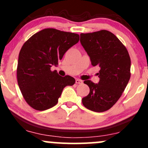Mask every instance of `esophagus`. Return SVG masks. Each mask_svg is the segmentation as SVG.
<instances>
[{"instance_id":"esophagus-1","label":"esophagus","mask_w":148,"mask_h":148,"mask_svg":"<svg viewBox=\"0 0 148 148\" xmlns=\"http://www.w3.org/2000/svg\"><path fill=\"white\" fill-rule=\"evenodd\" d=\"M82 83H83V82H82V80H80V79H76V84H82Z\"/></svg>"}]
</instances>
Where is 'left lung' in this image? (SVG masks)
I'll return each mask as SVG.
<instances>
[{
    "mask_svg": "<svg viewBox=\"0 0 148 148\" xmlns=\"http://www.w3.org/2000/svg\"><path fill=\"white\" fill-rule=\"evenodd\" d=\"M80 42L93 66L101 68L99 84L84 81L89 94L82 99V103L95 112L111 108L122 95L130 78V58L126 47L117 37L106 29L82 33Z\"/></svg>",
    "mask_w": 148,
    "mask_h": 148,
    "instance_id": "8db88e82",
    "label": "left lung"
}]
</instances>
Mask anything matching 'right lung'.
Masks as SVG:
<instances>
[{
    "mask_svg": "<svg viewBox=\"0 0 148 148\" xmlns=\"http://www.w3.org/2000/svg\"><path fill=\"white\" fill-rule=\"evenodd\" d=\"M79 40L78 34L47 28L24 43L18 57L17 79L29 106L37 111L49 109L57 103L65 86L74 84L73 77H62L57 71H52L51 66H57L65 52Z\"/></svg>",
    "mask_w": 148,
    "mask_h": 148,
    "instance_id": "1",
    "label": "right lung"
}]
</instances>
